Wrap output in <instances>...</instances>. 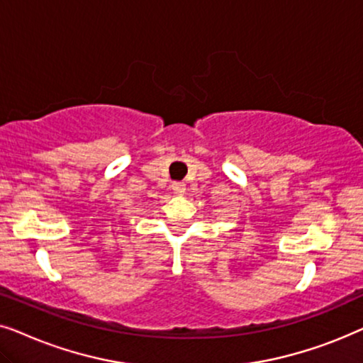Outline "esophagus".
I'll use <instances>...</instances> for the list:
<instances>
[{
  "instance_id": "esophagus-1",
  "label": "esophagus",
  "mask_w": 363,
  "mask_h": 363,
  "mask_svg": "<svg viewBox=\"0 0 363 363\" xmlns=\"http://www.w3.org/2000/svg\"><path fill=\"white\" fill-rule=\"evenodd\" d=\"M172 191L176 192V194H182V192L186 191V184L184 182H172Z\"/></svg>"
}]
</instances>
